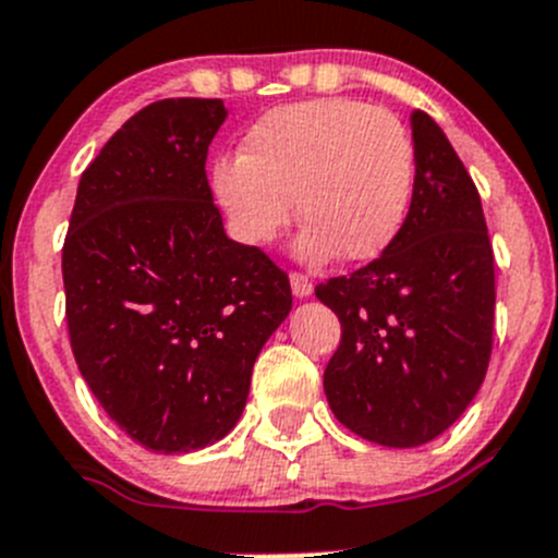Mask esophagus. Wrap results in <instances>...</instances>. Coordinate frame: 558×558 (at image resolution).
I'll return each instance as SVG.
<instances>
[{
    "instance_id": "esophagus-1",
    "label": "esophagus",
    "mask_w": 558,
    "mask_h": 558,
    "mask_svg": "<svg viewBox=\"0 0 558 558\" xmlns=\"http://www.w3.org/2000/svg\"><path fill=\"white\" fill-rule=\"evenodd\" d=\"M290 288H293L295 299H310L312 295V282L301 274H290Z\"/></svg>"
}]
</instances>
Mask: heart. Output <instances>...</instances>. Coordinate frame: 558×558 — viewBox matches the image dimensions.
Here are the masks:
<instances>
[{"instance_id": "obj_1", "label": "heart", "mask_w": 558, "mask_h": 558, "mask_svg": "<svg viewBox=\"0 0 558 558\" xmlns=\"http://www.w3.org/2000/svg\"><path fill=\"white\" fill-rule=\"evenodd\" d=\"M416 189V145L389 109L323 98L270 109L243 136L241 156L210 167V191L232 235L274 241L295 214L304 263L373 259L397 241Z\"/></svg>"}]
</instances>
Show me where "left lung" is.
Listing matches in <instances>:
<instances>
[{"instance_id":"8db88e82","label":"left lung","mask_w":558,"mask_h":558,"mask_svg":"<svg viewBox=\"0 0 558 558\" xmlns=\"http://www.w3.org/2000/svg\"><path fill=\"white\" fill-rule=\"evenodd\" d=\"M416 189L397 241L317 284L342 339L323 375L333 416L367 441L411 449L452 427L485 380L496 276L482 199L452 142L411 111Z\"/></svg>"}]
</instances>
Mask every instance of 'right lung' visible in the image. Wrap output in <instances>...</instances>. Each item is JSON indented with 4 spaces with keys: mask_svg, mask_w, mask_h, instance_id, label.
Here are the masks:
<instances>
[{
    "mask_svg": "<svg viewBox=\"0 0 558 558\" xmlns=\"http://www.w3.org/2000/svg\"><path fill=\"white\" fill-rule=\"evenodd\" d=\"M225 120L214 98L136 111L84 169L62 248L78 373L150 452L221 441L293 310L288 274L227 238L214 205L205 158Z\"/></svg>",
    "mask_w": 558,
    "mask_h": 558,
    "instance_id": "1",
    "label": "right lung"
}]
</instances>
